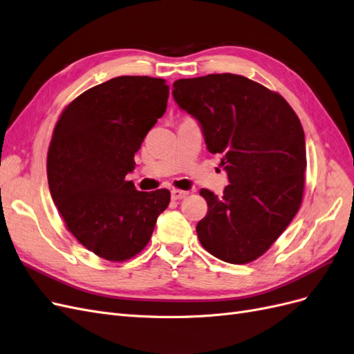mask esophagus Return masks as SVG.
Listing matches in <instances>:
<instances>
[{
	"mask_svg": "<svg viewBox=\"0 0 354 354\" xmlns=\"http://www.w3.org/2000/svg\"><path fill=\"white\" fill-rule=\"evenodd\" d=\"M187 195H189V192H186V190H178V189L171 190V199L173 201H180V199L186 198Z\"/></svg>",
	"mask_w": 354,
	"mask_h": 354,
	"instance_id": "obj_1",
	"label": "esophagus"
}]
</instances>
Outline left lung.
Masks as SVG:
<instances>
[{
	"label": "left lung",
	"mask_w": 354,
	"mask_h": 354,
	"mask_svg": "<svg viewBox=\"0 0 354 354\" xmlns=\"http://www.w3.org/2000/svg\"><path fill=\"white\" fill-rule=\"evenodd\" d=\"M173 95L202 127L207 149L221 155L223 196L202 189L208 212L199 242L217 259L245 264L261 257L299 209L307 167L303 125L279 93L242 75L178 80Z\"/></svg>",
	"instance_id": "left-lung-1"
}]
</instances>
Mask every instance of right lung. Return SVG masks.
Returning a JSON list of instances; mask_svg holds the SVG:
<instances>
[{"label": "right lung", "mask_w": 354, "mask_h": 354, "mask_svg": "<svg viewBox=\"0 0 354 354\" xmlns=\"http://www.w3.org/2000/svg\"><path fill=\"white\" fill-rule=\"evenodd\" d=\"M165 80L118 77L84 91L57 120L47 153L53 201L88 251L121 263L145 250L167 189L138 192L125 176L134 153L167 111Z\"/></svg>", "instance_id": "right-lung-1"}]
</instances>
